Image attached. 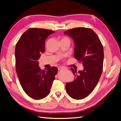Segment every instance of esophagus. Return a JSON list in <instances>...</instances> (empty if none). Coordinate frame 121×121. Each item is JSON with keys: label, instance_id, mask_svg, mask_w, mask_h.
I'll use <instances>...</instances> for the list:
<instances>
[{"label": "esophagus", "instance_id": "1", "mask_svg": "<svg viewBox=\"0 0 121 121\" xmlns=\"http://www.w3.org/2000/svg\"><path fill=\"white\" fill-rule=\"evenodd\" d=\"M65 69V68H64V67H58V71L61 70V69Z\"/></svg>", "mask_w": 121, "mask_h": 121}]
</instances>
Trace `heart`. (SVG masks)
I'll use <instances>...</instances> for the list:
<instances>
[{
    "label": "heart",
    "mask_w": 121,
    "mask_h": 121,
    "mask_svg": "<svg viewBox=\"0 0 121 121\" xmlns=\"http://www.w3.org/2000/svg\"><path fill=\"white\" fill-rule=\"evenodd\" d=\"M69 40V39L68 38H64L61 40Z\"/></svg>",
    "instance_id": "obj_1"
}]
</instances>
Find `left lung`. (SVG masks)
I'll list each match as a JSON object with an SVG mask.
<instances>
[{
	"instance_id": "obj_1",
	"label": "left lung",
	"mask_w": 121,
	"mask_h": 121,
	"mask_svg": "<svg viewBox=\"0 0 121 121\" xmlns=\"http://www.w3.org/2000/svg\"><path fill=\"white\" fill-rule=\"evenodd\" d=\"M64 34L74 40V57L84 67L78 73L71 68L75 79L66 83L65 89L72 98L82 99L92 92L100 79L103 68V46L91 29L76 28L65 31Z\"/></svg>"
}]
</instances>
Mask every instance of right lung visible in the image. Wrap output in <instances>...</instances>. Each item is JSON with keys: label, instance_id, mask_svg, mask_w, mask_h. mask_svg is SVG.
<instances>
[{"label": "right lung", "instance_id": "obj_1", "mask_svg": "<svg viewBox=\"0 0 121 121\" xmlns=\"http://www.w3.org/2000/svg\"><path fill=\"white\" fill-rule=\"evenodd\" d=\"M55 32L30 28L21 36L15 49L16 72L21 85L29 96L41 99L50 92L58 71L56 67L41 69L38 60L45 52V41Z\"/></svg>", "mask_w": 121, "mask_h": 121}]
</instances>
